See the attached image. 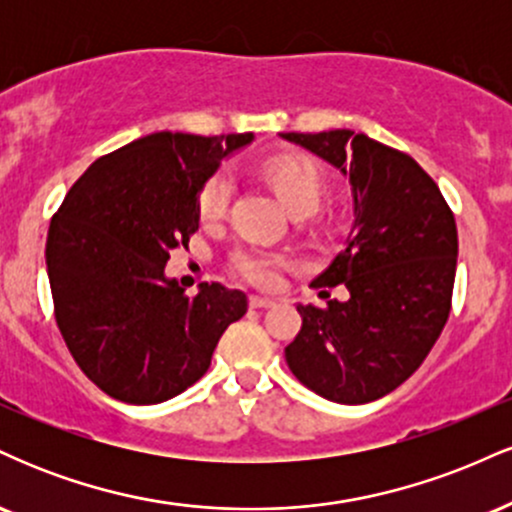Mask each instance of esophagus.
I'll list each match as a JSON object with an SVG mask.
<instances>
[{
	"label": "esophagus",
	"mask_w": 512,
	"mask_h": 512,
	"mask_svg": "<svg viewBox=\"0 0 512 512\" xmlns=\"http://www.w3.org/2000/svg\"><path fill=\"white\" fill-rule=\"evenodd\" d=\"M276 301L267 296H250V308H274Z\"/></svg>",
	"instance_id": "34e87169"
}]
</instances>
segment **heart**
Returning <instances> with one entry per match:
<instances>
[{
  "instance_id": "heart-1",
  "label": "heart",
  "mask_w": 512,
  "mask_h": 512,
  "mask_svg": "<svg viewBox=\"0 0 512 512\" xmlns=\"http://www.w3.org/2000/svg\"><path fill=\"white\" fill-rule=\"evenodd\" d=\"M267 180L272 182L276 195L286 204L291 214L298 211H310L315 214L322 199V175L317 166L303 158H276L264 168ZM231 178L228 173H216L207 185H204L202 195H199V209L207 219L219 216L226 209L228 197H231ZM233 269L248 279L250 284L257 286H274L279 279L281 257L272 255L264 250H238L233 255Z\"/></svg>"
}]
</instances>
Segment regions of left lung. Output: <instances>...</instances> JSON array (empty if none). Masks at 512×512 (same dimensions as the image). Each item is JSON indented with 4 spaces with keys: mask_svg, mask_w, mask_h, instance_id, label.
Segmentation results:
<instances>
[{
    "mask_svg": "<svg viewBox=\"0 0 512 512\" xmlns=\"http://www.w3.org/2000/svg\"><path fill=\"white\" fill-rule=\"evenodd\" d=\"M349 180L354 221L344 250L313 281L344 284L349 301L298 303L303 327L286 363L337 404L390 395L424 363L450 313L455 216L414 158L351 129L279 134Z\"/></svg>",
    "mask_w": 512,
    "mask_h": 512,
    "instance_id": "left-lung-1",
    "label": "left lung"
}]
</instances>
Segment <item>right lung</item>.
I'll list each match as a JSON object with an SVG mask.
<instances>
[{"label":"right lung","instance_id":"1","mask_svg":"<svg viewBox=\"0 0 512 512\" xmlns=\"http://www.w3.org/2000/svg\"><path fill=\"white\" fill-rule=\"evenodd\" d=\"M255 134L154 132L98 158L52 216L45 260L55 317L74 361L105 395L158 404L195 385L243 291L182 296L170 250L199 228V195Z\"/></svg>","mask_w":512,"mask_h":512}]
</instances>
